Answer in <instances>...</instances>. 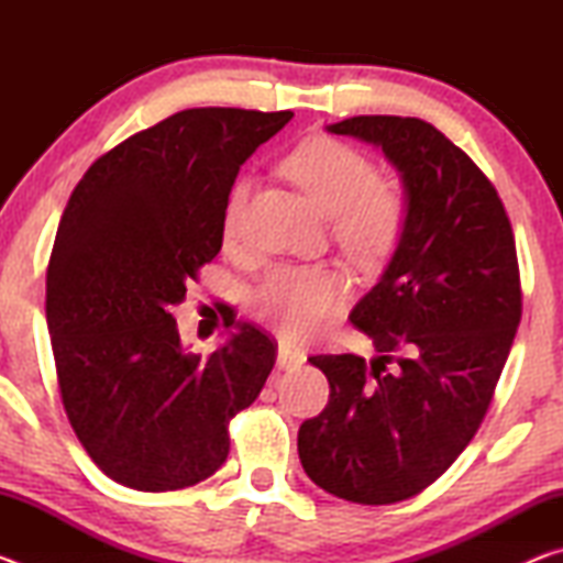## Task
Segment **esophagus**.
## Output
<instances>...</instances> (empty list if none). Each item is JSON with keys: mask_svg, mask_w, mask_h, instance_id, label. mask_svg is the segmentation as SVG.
I'll return each instance as SVG.
<instances>
[{"mask_svg": "<svg viewBox=\"0 0 563 563\" xmlns=\"http://www.w3.org/2000/svg\"><path fill=\"white\" fill-rule=\"evenodd\" d=\"M302 362H305L302 350H295L290 345L278 347V367L280 369H298V367H302Z\"/></svg>", "mask_w": 563, "mask_h": 563, "instance_id": "34e87169", "label": "esophagus"}]
</instances>
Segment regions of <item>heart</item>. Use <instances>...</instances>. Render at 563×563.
I'll list each match as a JSON object with an SVG mask.
<instances>
[{"label":"heart","instance_id":"obj_1","mask_svg":"<svg viewBox=\"0 0 563 563\" xmlns=\"http://www.w3.org/2000/svg\"><path fill=\"white\" fill-rule=\"evenodd\" d=\"M283 170L322 213L340 251L360 265L393 253L407 223V196L397 180L379 178L365 154L335 139H308L283 158ZM251 178L238 176L223 206V233L241 231ZM345 278L330 265H278L253 295L255 312L285 338H308L345 300Z\"/></svg>","mask_w":563,"mask_h":563}]
</instances>
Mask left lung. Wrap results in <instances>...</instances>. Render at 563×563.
<instances>
[{
    "mask_svg": "<svg viewBox=\"0 0 563 563\" xmlns=\"http://www.w3.org/2000/svg\"><path fill=\"white\" fill-rule=\"evenodd\" d=\"M328 131L383 148L407 223L350 312L377 357H310L330 399L300 424L298 452L320 489L395 504L440 479L487 415L521 320L517 245L497 188L432 123L352 117Z\"/></svg>",
    "mask_w": 563,
    "mask_h": 563,
    "instance_id": "obj_1",
    "label": "left lung"
}]
</instances>
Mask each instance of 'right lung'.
Segmentation results:
<instances>
[{
    "label": "right lung",
    "instance_id": "add662e5",
    "mask_svg": "<svg viewBox=\"0 0 563 563\" xmlns=\"http://www.w3.org/2000/svg\"><path fill=\"white\" fill-rule=\"evenodd\" d=\"M290 111L186 109L93 161L64 208L46 271V325L71 430L139 492L221 470L228 422L275 365L273 338L235 332L211 355L180 345L174 308L223 245L228 188Z\"/></svg>",
    "mask_w": 563,
    "mask_h": 563
}]
</instances>
